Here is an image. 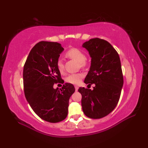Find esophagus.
Masks as SVG:
<instances>
[{
  "label": "esophagus",
  "mask_w": 148,
  "mask_h": 148,
  "mask_svg": "<svg viewBox=\"0 0 148 148\" xmlns=\"http://www.w3.org/2000/svg\"><path fill=\"white\" fill-rule=\"evenodd\" d=\"M74 87H75V89H76V91H77V90H78V88H79V87H78V86H75Z\"/></svg>",
  "instance_id": "esophagus-1"
}]
</instances>
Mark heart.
Masks as SVG:
<instances>
[{"mask_svg": "<svg viewBox=\"0 0 148 148\" xmlns=\"http://www.w3.org/2000/svg\"><path fill=\"white\" fill-rule=\"evenodd\" d=\"M66 56L69 58L74 59L77 62H79V64L81 66H84L86 65V55L81 49L77 48H72L66 52ZM57 68L60 72H62L64 71V63L61 59H59L57 60ZM83 77L84 74L81 73L71 74L66 77V81L70 84H77L82 81V79L83 78Z\"/></svg>", "mask_w": 148, "mask_h": 148, "instance_id": "obj_1", "label": "heart"}]
</instances>
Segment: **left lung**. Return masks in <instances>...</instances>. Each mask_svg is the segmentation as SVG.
<instances>
[{
    "instance_id": "1",
    "label": "left lung",
    "mask_w": 148,
    "mask_h": 148,
    "mask_svg": "<svg viewBox=\"0 0 148 148\" xmlns=\"http://www.w3.org/2000/svg\"><path fill=\"white\" fill-rule=\"evenodd\" d=\"M82 47L91 58L84 83L95 85L93 90L79 88L82 110L89 118L100 119L113 111L118 103L123 85L121 61L116 50L104 40L90 39Z\"/></svg>"
}]
</instances>
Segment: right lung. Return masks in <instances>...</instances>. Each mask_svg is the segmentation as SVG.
Listing matches in <instances>:
<instances>
[{
    "mask_svg": "<svg viewBox=\"0 0 148 148\" xmlns=\"http://www.w3.org/2000/svg\"><path fill=\"white\" fill-rule=\"evenodd\" d=\"M64 48L57 42H40L32 47L23 68L24 92L33 111L44 121L58 123L68 115L69 99L75 91L66 83L61 89L54 84L64 83L57 61Z\"/></svg>",
    "mask_w": 148,
    "mask_h": 148,
    "instance_id": "1",
    "label": "right lung"
}]
</instances>
